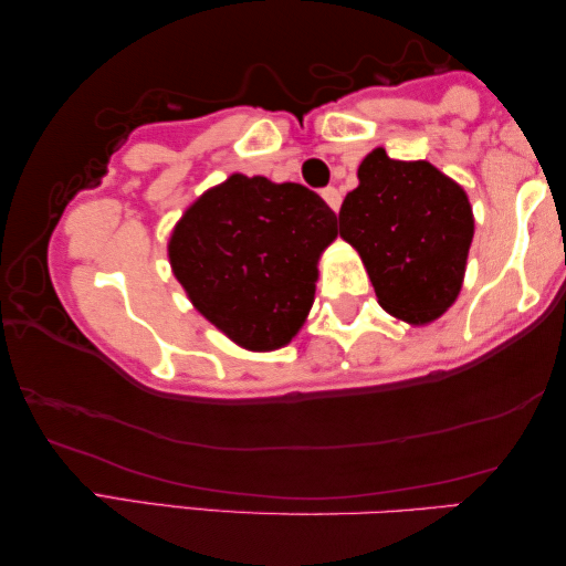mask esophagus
<instances>
[{"mask_svg": "<svg viewBox=\"0 0 566 566\" xmlns=\"http://www.w3.org/2000/svg\"><path fill=\"white\" fill-rule=\"evenodd\" d=\"M321 196H323V200L328 202L333 212H338V210H340V200H344V198H340V192H338L336 188H326V190L321 192Z\"/></svg>", "mask_w": 566, "mask_h": 566, "instance_id": "1", "label": "esophagus"}]
</instances>
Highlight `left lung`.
I'll list each match as a JSON object with an SVG mask.
<instances>
[{
  "label": "left lung",
  "instance_id": "obj_1",
  "mask_svg": "<svg viewBox=\"0 0 566 566\" xmlns=\"http://www.w3.org/2000/svg\"><path fill=\"white\" fill-rule=\"evenodd\" d=\"M338 233L360 253L378 303L396 318L429 323L457 301L474 238L467 192L431 163L366 155Z\"/></svg>",
  "mask_w": 566,
  "mask_h": 566
}]
</instances>
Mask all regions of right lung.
<instances>
[{"instance_id": "obj_1", "label": "right lung", "mask_w": 566, "mask_h": 566, "mask_svg": "<svg viewBox=\"0 0 566 566\" xmlns=\"http://www.w3.org/2000/svg\"><path fill=\"white\" fill-rule=\"evenodd\" d=\"M336 212L298 182L230 178L192 202L170 238L172 273L212 326L250 350L289 344L316 295Z\"/></svg>"}]
</instances>
